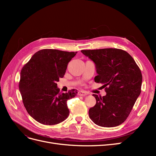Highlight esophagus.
Here are the masks:
<instances>
[{
  "label": "esophagus",
  "mask_w": 156,
  "mask_h": 156,
  "mask_svg": "<svg viewBox=\"0 0 156 156\" xmlns=\"http://www.w3.org/2000/svg\"><path fill=\"white\" fill-rule=\"evenodd\" d=\"M88 93L86 91L84 90H79L78 92V95L80 96H85L87 95H88Z\"/></svg>",
  "instance_id": "esophagus-1"
}]
</instances>
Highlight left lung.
Wrapping results in <instances>:
<instances>
[{"label": "left lung", "mask_w": 156, "mask_h": 156, "mask_svg": "<svg viewBox=\"0 0 156 156\" xmlns=\"http://www.w3.org/2000/svg\"><path fill=\"white\" fill-rule=\"evenodd\" d=\"M95 64L96 83L103 84L106 95L93 94L96 103L89 116L99 126L111 127L126 120L141 92L143 77L132 56L119 49L82 50Z\"/></svg>", "instance_id": "obj_1"}]
</instances>
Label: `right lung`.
I'll use <instances>...</instances> for the list:
<instances>
[{
	"label": "right lung",
	"instance_id": "1",
	"mask_svg": "<svg viewBox=\"0 0 156 156\" xmlns=\"http://www.w3.org/2000/svg\"><path fill=\"white\" fill-rule=\"evenodd\" d=\"M77 52L42 49L36 52L21 69L19 88L29 115L39 123L55 125L69 114L67 101L77 90L59 93L56 83L62 78Z\"/></svg>",
	"mask_w": 156,
	"mask_h": 156
}]
</instances>
